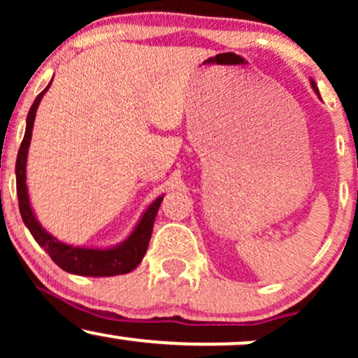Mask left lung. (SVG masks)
<instances>
[{
	"mask_svg": "<svg viewBox=\"0 0 358 358\" xmlns=\"http://www.w3.org/2000/svg\"><path fill=\"white\" fill-rule=\"evenodd\" d=\"M311 85H313V89L316 90V92H318V89H316V84H315V82H313V80H311Z\"/></svg>",
	"mask_w": 358,
	"mask_h": 358,
	"instance_id": "left-lung-1",
	"label": "left lung"
}]
</instances>
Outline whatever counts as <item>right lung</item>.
I'll return each mask as SVG.
<instances>
[{"label":"right lung","mask_w":358,"mask_h":358,"mask_svg":"<svg viewBox=\"0 0 358 358\" xmlns=\"http://www.w3.org/2000/svg\"><path fill=\"white\" fill-rule=\"evenodd\" d=\"M50 84H48V87H50ZM48 87L36 96L30 110H28L27 129H24L22 146H20L18 156H16V193H18L20 213H22L24 225H27L28 231L31 232V236L35 237V241L47 250L48 256L52 257V261L55 262L59 268L67 271V273L92 278L117 276V274L131 273V271L141 262L143 256L146 254L148 244H150L151 239V232H153L156 213H158L159 205L163 202V196H158V199L148 207V210L143 213L141 220H139V224L136 225L133 234H131L122 244H119L113 249L72 248V245L64 244V242L52 237L45 229H42V225H40L35 219L34 210H31L30 207V200H28L27 183H24L27 182V175H24V171H27V155L31 139V129H34L35 113Z\"/></svg>","instance_id":"right-lung-1"}]
</instances>
